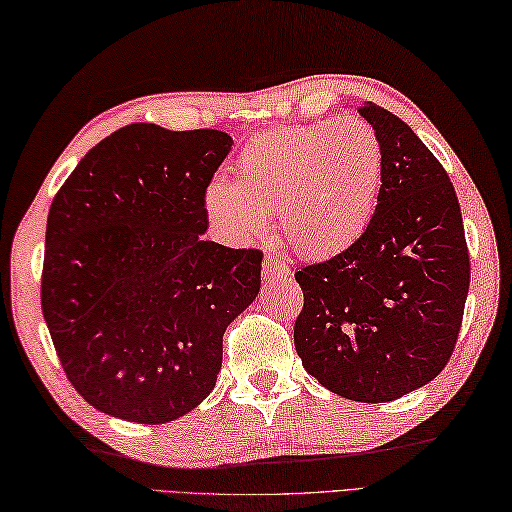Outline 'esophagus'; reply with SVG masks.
<instances>
[{
	"label": "esophagus",
	"instance_id": "34e87169",
	"mask_svg": "<svg viewBox=\"0 0 512 512\" xmlns=\"http://www.w3.org/2000/svg\"><path fill=\"white\" fill-rule=\"evenodd\" d=\"M274 276H289V265L278 260L274 256H265L263 260V278H274Z\"/></svg>",
	"mask_w": 512,
	"mask_h": 512
}]
</instances>
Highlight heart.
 I'll return each mask as SVG.
<instances>
[{"instance_id": "heart-1", "label": "heart", "mask_w": 512, "mask_h": 512, "mask_svg": "<svg viewBox=\"0 0 512 512\" xmlns=\"http://www.w3.org/2000/svg\"><path fill=\"white\" fill-rule=\"evenodd\" d=\"M236 181L205 187L210 221L232 241L263 236L276 212L280 234L300 256L340 254L367 232L380 201V134L358 117L258 132L238 152Z\"/></svg>"}]
</instances>
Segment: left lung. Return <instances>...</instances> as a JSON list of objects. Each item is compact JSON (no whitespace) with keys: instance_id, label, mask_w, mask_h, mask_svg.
Wrapping results in <instances>:
<instances>
[{"instance_id":"1","label":"left lung","mask_w":512,"mask_h":512,"mask_svg":"<svg viewBox=\"0 0 512 512\" xmlns=\"http://www.w3.org/2000/svg\"><path fill=\"white\" fill-rule=\"evenodd\" d=\"M384 176L356 243L296 271L305 307L294 327L309 375L353 402H391L446 367L462 327L471 265L446 170L393 112L364 101Z\"/></svg>"}]
</instances>
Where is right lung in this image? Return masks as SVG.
Returning <instances> with one entry per match:
<instances>
[{
  "label": "right lung",
  "mask_w": 512,
  "mask_h": 512,
  "mask_svg": "<svg viewBox=\"0 0 512 512\" xmlns=\"http://www.w3.org/2000/svg\"><path fill=\"white\" fill-rule=\"evenodd\" d=\"M232 145L218 130L125 125L50 205L41 309L70 384L101 413L165 424L214 389L263 263L203 236L205 187Z\"/></svg>",
  "instance_id": "right-lung-1"
}]
</instances>
